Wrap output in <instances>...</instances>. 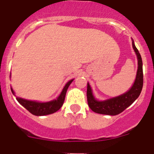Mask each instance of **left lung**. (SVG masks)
Returning a JSON list of instances; mask_svg holds the SVG:
<instances>
[{
    "label": "left lung",
    "mask_w": 154,
    "mask_h": 154,
    "mask_svg": "<svg viewBox=\"0 0 154 154\" xmlns=\"http://www.w3.org/2000/svg\"><path fill=\"white\" fill-rule=\"evenodd\" d=\"M133 48L136 52L138 60V69L137 76L133 86L129 91L120 96L111 98L104 101H99L94 97L92 89L89 82L87 84V101L89 108L96 113L104 115L116 116L124 111L129 107L140 95L143 84V62L141 55L138 49L136 48L134 42L133 41Z\"/></svg>",
    "instance_id": "left-lung-1"
}]
</instances>
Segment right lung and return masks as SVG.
<instances>
[{"instance_id":"1","label":"right lung","mask_w":154,"mask_h":154,"mask_svg":"<svg viewBox=\"0 0 154 154\" xmlns=\"http://www.w3.org/2000/svg\"><path fill=\"white\" fill-rule=\"evenodd\" d=\"M74 79H72L69 81L65 85V87L62 89V92L59 95L57 99H54L52 101L46 102V103H39L36 101H31V100H27V99H21V98L16 97L18 103L23 106L24 108L28 110L31 114L35 116H45L49 115V114L54 113L57 112L63 105L65 101V94L67 92V89L70 84L72 82ZM12 93L14 94V92L12 89Z\"/></svg>"}]
</instances>
